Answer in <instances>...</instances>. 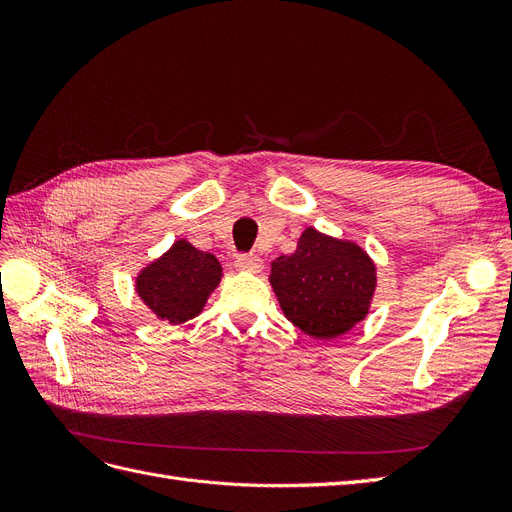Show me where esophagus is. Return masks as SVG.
<instances>
[{
    "label": "esophagus",
    "instance_id": "34e87169",
    "mask_svg": "<svg viewBox=\"0 0 512 512\" xmlns=\"http://www.w3.org/2000/svg\"><path fill=\"white\" fill-rule=\"evenodd\" d=\"M235 265L241 271H250V273H258L262 269V260L256 254H239L235 258Z\"/></svg>",
    "mask_w": 512,
    "mask_h": 512
}]
</instances>
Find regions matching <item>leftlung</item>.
Listing matches in <instances>:
<instances>
[{"mask_svg": "<svg viewBox=\"0 0 512 512\" xmlns=\"http://www.w3.org/2000/svg\"><path fill=\"white\" fill-rule=\"evenodd\" d=\"M269 282L294 327L329 342L367 316L376 265L356 243L307 228L294 254L271 262Z\"/></svg>", "mask_w": 512, "mask_h": 512, "instance_id": "8db88e82", "label": "left lung"}]
</instances>
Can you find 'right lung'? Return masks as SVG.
Here are the masks:
<instances>
[{
    "instance_id": "right-lung-1",
    "label": "right lung",
    "mask_w": 512,
    "mask_h": 512,
    "mask_svg": "<svg viewBox=\"0 0 512 512\" xmlns=\"http://www.w3.org/2000/svg\"><path fill=\"white\" fill-rule=\"evenodd\" d=\"M220 280V260L179 239L164 256L138 273L136 292L160 320L181 324L203 312Z\"/></svg>"
}]
</instances>
